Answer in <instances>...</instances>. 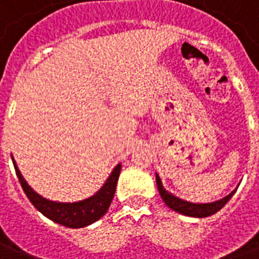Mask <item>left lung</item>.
Listing matches in <instances>:
<instances>
[{"label":"left lung","mask_w":259,"mask_h":259,"mask_svg":"<svg viewBox=\"0 0 259 259\" xmlns=\"http://www.w3.org/2000/svg\"><path fill=\"white\" fill-rule=\"evenodd\" d=\"M157 186L158 190H159V194L162 197L163 202L174 211L179 212V213H183V215H187V217H194V218H205L209 217V215H213L217 213L219 209H222L223 206L226 205L228 202L236 191L230 193L229 195H226L225 198L219 201H215V202H209V204H193V202H187V201H183L175 197L170 193L165 190L162 187V183H161V179L157 175Z\"/></svg>","instance_id":"8db88e82"}]
</instances>
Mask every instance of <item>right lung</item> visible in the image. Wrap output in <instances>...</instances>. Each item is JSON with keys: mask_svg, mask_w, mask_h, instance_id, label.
Returning <instances> with one entry per match:
<instances>
[{"mask_svg": "<svg viewBox=\"0 0 259 259\" xmlns=\"http://www.w3.org/2000/svg\"><path fill=\"white\" fill-rule=\"evenodd\" d=\"M14 161V159H12ZM15 170L18 175L22 189L27 195V198L30 200L33 205L36 206L42 215H46L48 219H51L54 222L64 225L66 228L77 229L89 226L91 223L98 221L102 215H105L108 208L112 202L115 190H116V183H118L119 174H120V165L113 169L111 176L108 178L107 183L102 186L101 190L98 191L96 195H93L90 198L79 202H55L42 198L41 195H38L36 191L31 189L30 186L26 183L23 176L19 172V169L16 166L14 161Z\"/></svg>", "mask_w": 259, "mask_h": 259, "instance_id": "right-lung-1", "label": "right lung"}]
</instances>
